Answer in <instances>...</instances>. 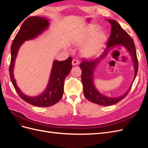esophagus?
<instances>
[{"label":"esophagus","instance_id":"1","mask_svg":"<svg viewBox=\"0 0 148 148\" xmlns=\"http://www.w3.org/2000/svg\"><path fill=\"white\" fill-rule=\"evenodd\" d=\"M78 63H79V61H78L77 59H73V60H72V64H73V65H77V64H78Z\"/></svg>","mask_w":148,"mask_h":148}]
</instances>
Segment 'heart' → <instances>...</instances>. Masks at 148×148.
I'll return each instance as SVG.
<instances>
[{
  "mask_svg": "<svg viewBox=\"0 0 148 148\" xmlns=\"http://www.w3.org/2000/svg\"><path fill=\"white\" fill-rule=\"evenodd\" d=\"M95 26H88L84 28L83 33L77 40V44L82 45L88 40L90 41L83 49V54L86 57H91L96 55L99 52L106 42L105 34L99 31Z\"/></svg>",
  "mask_w": 148,
  "mask_h": 148,
  "instance_id": "1",
  "label": "heart"
}]
</instances>
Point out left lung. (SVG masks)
Listing matches in <instances>:
<instances>
[{"label":"left lung","instance_id":"obj_1","mask_svg":"<svg viewBox=\"0 0 148 148\" xmlns=\"http://www.w3.org/2000/svg\"><path fill=\"white\" fill-rule=\"evenodd\" d=\"M108 21L111 24V33L110 38L107 41L106 49H104L101 56L94 60H88L83 59V61L79 65L80 69H82V81L83 86V92L85 97L88 100L92 102L96 103L101 106H107L117 104L123 98L127 96L132 88H130L128 91L122 96L118 97H109L105 96L98 91L95 85L93 84V70H95L96 65L99 63V61L103 59L108 53L109 49H111L115 46H123L130 52L132 57V59L135 65V74L133 82L135 80L138 70V61L137 59L136 52L135 44L133 39L130 37L126 31L121 26L114 20H109Z\"/></svg>","mask_w":148,"mask_h":148}]
</instances>
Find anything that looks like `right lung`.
I'll list each match as a JSON object with an SVG mask.
<instances>
[{
    "instance_id": "right-lung-1",
    "label": "right lung",
    "mask_w": 148,
    "mask_h": 148,
    "mask_svg": "<svg viewBox=\"0 0 148 148\" xmlns=\"http://www.w3.org/2000/svg\"><path fill=\"white\" fill-rule=\"evenodd\" d=\"M49 25L48 19L39 16L28 18L22 24L18 32L13 39L11 46V60L9 66V74L12 83L16 92L22 99L29 104L41 107L54 105L59 102L63 96L64 80L72 69V58L69 57L64 61L53 62L50 79L46 90L41 95L29 97L22 93L16 86L13 77L15 58L20 46L26 40L33 39L46 29Z\"/></svg>"
}]
</instances>
